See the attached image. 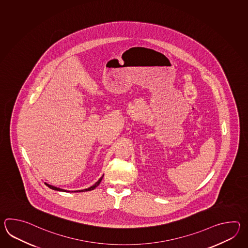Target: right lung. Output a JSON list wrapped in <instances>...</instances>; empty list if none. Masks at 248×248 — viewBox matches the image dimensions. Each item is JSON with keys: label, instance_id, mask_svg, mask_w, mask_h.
Instances as JSON below:
<instances>
[{"label": "right lung", "instance_id": "1", "mask_svg": "<svg viewBox=\"0 0 248 248\" xmlns=\"http://www.w3.org/2000/svg\"><path fill=\"white\" fill-rule=\"evenodd\" d=\"M104 176V175H103ZM103 176L101 177L100 179L98 180L96 183H95V185H93V186H91L90 188H88V189H84V190H76V191H74V192H81V191H88V190H92L95 189V187H97L99 184L101 183V181L103 179ZM45 185H47L48 188H50V189H52L54 190H59V191H66V192H71V191H69V190H63V189H60V188H57V187H55V186H52V185H47L45 183Z\"/></svg>", "mask_w": 248, "mask_h": 248}]
</instances>
